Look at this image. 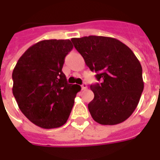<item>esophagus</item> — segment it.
Listing matches in <instances>:
<instances>
[{
  "mask_svg": "<svg viewBox=\"0 0 160 160\" xmlns=\"http://www.w3.org/2000/svg\"><path fill=\"white\" fill-rule=\"evenodd\" d=\"M81 88H82L83 90H84V89H87V84H85V83H84V84L81 85Z\"/></svg>",
  "mask_w": 160,
  "mask_h": 160,
  "instance_id": "obj_1",
  "label": "esophagus"
}]
</instances>
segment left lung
<instances>
[{"label":"left lung","instance_id":"obj_1","mask_svg":"<svg viewBox=\"0 0 160 160\" xmlns=\"http://www.w3.org/2000/svg\"><path fill=\"white\" fill-rule=\"evenodd\" d=\"M71 41L87 67L101 80L90 85L94 98L88 108L93 120L102 125L127 120L144 89L142 67L133 52L113 38L92 35Z\"/></svg>","mask_w":160,"mask_h":160}]
</instances>
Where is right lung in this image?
<instances>
[{
    "label": "right lung",
    "mask_w": 160,
    "mask_h": 160,
    "mask_svg": "<svg viewBox=\"0 0 160 160\" xmlns=\"http://www.w3.org/2000/svg\"><path fill=\"white\" fill-rule=\"evenodd\" d=\"M69 39L42 40L20 57L12 73L13 94L20 111L33 124L52 129L67 122L80 85L68 84L62 72Z\"/></svg>",
    "instance_id": "obj_1"
}]
</instances>
